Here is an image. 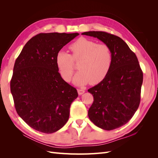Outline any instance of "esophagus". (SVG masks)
I'll return each mask as SVG.
<instances>
[{
	"instance_id": "34e87169",
	"label": "esophagus",
	"mask_w": 158,
	"mask_h": 158,
	"mask_svg": "<svg viewBox=\"0 0 158 158\" xmlns=\"http://www.w3.org/2000/svg\"><path fill=\"white\" fill-rule=\"evenodd\" d=\"M84 92H85V89H83V88L78 89V93L79 95H82V94H83Z\"/></svg>"
}]
</instances>
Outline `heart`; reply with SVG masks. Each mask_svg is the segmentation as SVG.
Here are the masks:
<instances>
[{
    "instance_id": "obj_1",
    "label": "heart",
    "mask_w": 158,
    "mask_h": 158,
    "mask_svg": "<svg viewBox=\"0 0 158 158\" xmlns=\"http://www.w3.org/2000/svg\"><path fill=\"white\" fill-rule=\"evenodd\" d=\"M69 48L72 55L60 50L56 56V66L64 80L69 82L74 73V60H80L78 66L80 70L73 79L74 84L82 85L89 82L95 85L106 77L113 61L111 50L107 45L98 44L93 40L80 37Z\"/></svg>"
}]
</instances>
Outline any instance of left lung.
Masks as SVG:
<instances>
[{
  "mask_svg": "<svg viewBox=\"0 0 158 158\" xmlns=\"http://www.w3.org/2000/svg\"><path fill=\"white\" fill-rule=\"evenodd\" d=\"M82 35L97 37L109 47L113 56L106 77L88 90L94 96L88 117L95 125L103 130L121 127L131 120L140 102L143 73L137 57L118 36L95 31Z\"/></svg>",
  "mask_w": 158,
  "mask_h": 158,
  "instance_id": "left-lung-1",
  "label": "left lung"
}]
</instances>
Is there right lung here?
<instances>
[{"label": "right lung", "mask_w": 158, "mask_h": 158, "mask_svg": "<svg viewBox=\"0 0 158 158\" xmlns=\"http://www.w3.org/2000/svg\"><path fill=\"white\" fill-rule=\"evenodd\" d=\"M79 33H41L28 41L16 59L10 91L18 115L35 130L50 134L68 121L76 89L62 78L56 56Z\"/></svg>", "instance_id": "add662e5"}]
</instances>
